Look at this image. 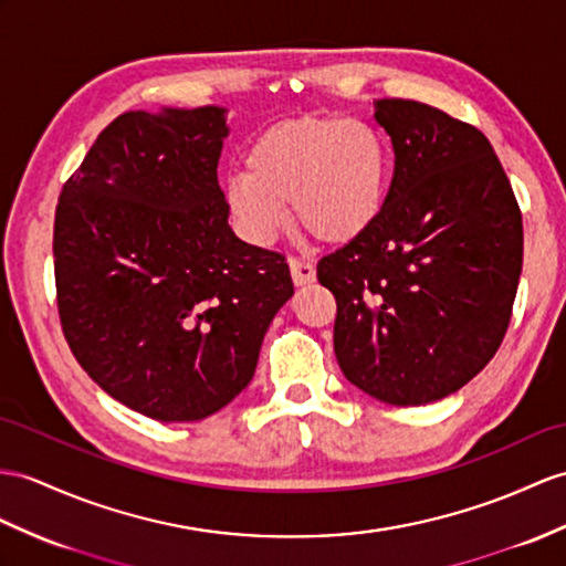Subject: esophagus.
<instances>
[{
  "mask_svg": "<svg viewBox=\"0 0 566 566\" xmlns=\"http://www.w3.org/2000/svg\"><path fill=\"white\" fill-rule=\"evenodd\" d=\"M291 273H293V281L297 285H307L314 281V264L310 259H300V256H291Z\"/></svg>",
  "mask_w": 566,
  "mask_h": 566,
  "instance_id": "34e87169",
  "label": "esophagus"
}]
</instances>
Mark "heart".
Instances as JSON below:
<instances>
[{"label":"heart","instance_id":"1","mask_svg":"<svg viewBox=\"0 0 566 566\" xmlns=\"http://www.w3.org/2000/svg\"><path fill=\"white\" fill-rule=\"evenodd\" d=\"M228 179L226 201L240 230L266 244L287 220L316 240L343 244L375 223L387 197V146L363 119L300 117L261 132Z\"/></svg>","mask_w":566,"mask_h":566}]
</instances>
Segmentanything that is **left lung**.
Wrapping results in <instances>:
<instances>
[{
    "label": "left lung",
    "mask_w": 566,
    "mask_h": 566,
    "mask_svg": "<svg viewBox=\"0 0 566 566\" xmlns=\"http://www.w3.org/2000/svg\"><path fill=\"white\" fill-rule=\"evenodd\" d=\"M394 177L379 218L319 259L334 350L357 389L424 406L500 350L523 264L512 182L478 127L418 101H377Z\"/></svg>",
    "instance_id": "8db88e82"
}]
</instances>
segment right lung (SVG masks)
Here are the masks:
<instances>
[{
	"label": "right lung",
	"instance_id": "1",
	"mask_svg": "<svg viewBox=\"0 0 566 566\" xmlns=\"http://www.w3.org/2000/svg\"><path fill=\"white\" fill-rule=\"evenodd\" d=\"M223 109H134L98 134L54 213V285L78 365L119 403L191 422L252 381L293 295L285 254L235 238Z\"/></svg>",
	"mask_w": 566,
	"mask_h": 566
}]
</instances>
